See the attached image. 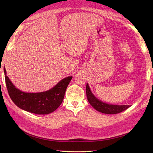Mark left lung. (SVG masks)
I'll use <instances>...</instances> for the list:
<instances>
[{
	"label": "left lung",
	"instance_id": "8db88e82",
	"mask_svg": "<svg viewBox=\"0 0 153 153\" xmlns=\"http://www.w3.org/2000/svg\"><path fill=\"white\" fill-rule=\"evenodd\" d=\"M86 94L89 103L92 107L101 113L106 114H115L123 112L124 110L130 107V105H110L102 102L92 94L88 84H87L86 85Z\"/></svg>",
	"mask_w": 153,
	"mask_h": 153
}]
</instances>
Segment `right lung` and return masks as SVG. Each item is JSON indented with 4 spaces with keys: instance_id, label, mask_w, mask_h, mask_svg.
<instances>
[{
    "instance_id": "right-lung-1",
    "label": "right lung",
    "mask_w": 153,
    "mask_h": 153,
    "mask_svg": "<svg viewBox=\"0 0 153 153\" xmlns=\"http://www.w3.org/2000/svg\"><path fill=\"white\" fill-rule=\"evenodd\" d=\"M4 70L8 93L13 103L22 110L39 115L52 113L61 105L66 88L72 78V76L64 78L48 91L28 93L16 88L6 75V69Z\"/></svg>"
}]
</instances>
